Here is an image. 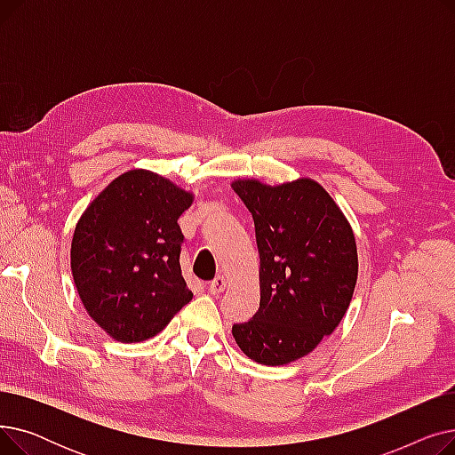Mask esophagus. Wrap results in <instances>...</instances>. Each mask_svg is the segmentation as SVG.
I'll list each match as a JSON object with an SVG mask.
<instances>
[{
	"label": "esophagus",
	"instance_id": "34e87169",
	"mask_svg": "<svg viewBox=\"0 0 455 455\" xmlns=\"http://www.w3.org/2000/svg\"><path fill=\"white\" fill-rule=\"evenodd\" d=\"M225 285H227L225 276H223V275H218V276H215V278L208 283V291H210L212 295H220V293L225 291Z\"/></svg>",
	"mask_w": 455,
	"mask_h": 455
}]
</instances>
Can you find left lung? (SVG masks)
<instances>
[{
	"mask_svg": "<svg viewBox=\"0 0 455 455\" xmlns=\"http://www.w3.org/2000/svg\"><path fill=\"white\" fill-rule=\"evenodd\" d=\"M232 188L252 213L259 252V307L232 326V336L261 365L291 363L347 314L357 280L352 228L312 179L235 180Z\"/></svg>",
	"mask_w": 455,
	"mask_h": 455,
	"instance_id": "1",
	"label": "left lung"
}]
</instances>
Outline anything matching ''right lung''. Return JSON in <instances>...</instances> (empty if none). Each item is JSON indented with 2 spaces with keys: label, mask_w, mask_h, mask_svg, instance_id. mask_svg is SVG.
Here are the masks:
<instances>
[{
  "label": "right lung",
  "mask_w": 455,
  "mask_h": 455,
  "mask_svg": "<svg viewBox=\"0 0 455 455\" xmlns=\"http://www.w3.org/2000/svg\"><path fill=\"white\" fill-rule=\"evenodd\" d=\"M191 194L132 170L84 210L71 240V273L90 317L122 343L149 339L194 293L180 271L179 218Z\"/></svg>",
  "instance_id": "obj_1"
}]
</instances>
